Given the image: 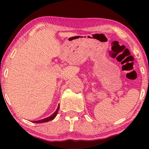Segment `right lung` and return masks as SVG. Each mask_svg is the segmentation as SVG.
I'll return each mask as SVG.
<instances>
[{
  "label": "right lung",
  "instance_id": "1",
  "mask_svg": "<svg viewBox=\"0 0 149 149\" xmlns=\"http://www.w3.org/2000/svg\"><path fill=\"white\" fill-rule=\"evenodd\" d=\"M59 108H60V107H59V106H58V109H57V110H56V111H55V113H53L52 115L50 116V117H47V118H45V119H41V120H38V121H33V122H34V123H44V122H48V121H52V120H53V119H54L55 117H56L57 113H58V110H59Z\"/></svg>",
  "mask_w": 149,
  "mask_h": 149
}]
</instances>
